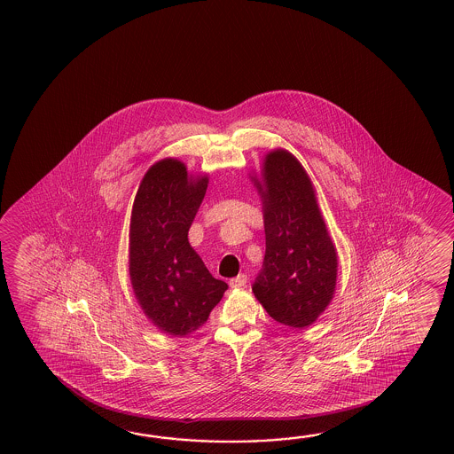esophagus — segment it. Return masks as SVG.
I'll return each mask as SVG.
<instances>
[{"label":"esophagus","instance_id":"1","mask_svg":"<svg viewBox=\"0 0 454 454\" xmlns=\"http://www.w3.org/2000/svg\"><path fill=\"white\" fill-rule=\"evenodd\" d=\"M247 282H248L247 274H240V276L229 280V286H231V289H240L243 286H247Z\"/></svg>","mask_w":454,"mask_h":454}]
</instances>
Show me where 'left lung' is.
Returning a JSON list of instances; mask_svg holds the SVG:
<instances>
[{"mask_svg":"<svg viewBox=\"0 0 454 454\" xmlns=\"http://www.w3.org/2000/svg\"><path fill=\"white\" fill-rule=\"evenodd\" d=\"M261 176L253 180L262 200L266 254L253 294L270 318L307 328L334 297L338 253L311 180L294 155L270 151Z\"/></svg>","mask_w":454,"mask_h":454,"instance_id":"left-lung-1","label":"left lung"}]
</instances>
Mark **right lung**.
<instances>
[{"mask_svg":"<svg viewBox=\"0 0 454 454\" xmlns=\"http://www.w3.org/2000/svg\"><path fill=\"white\" fill-rule=\"evenodd\" d=\"M207 175L192 176L176 159L155 162L137 188L129 225V278L145 317L170 336L201 328L227 284L214 279L188 231L203 203Z\"/></svg>","mask_w":454,"mask_h":454,"instance_id":"right-lung-1","label":"right lung"}]
</instances>
